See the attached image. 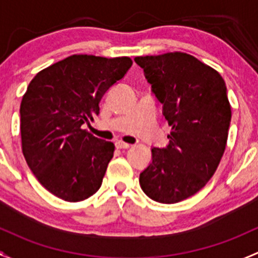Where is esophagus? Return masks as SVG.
<instances>
[{
    "label": "esophagus",
    "instance_id": "1",
    "mask_svg": "<svg viewBox=\"0 0 258 258\" xmlns=\"http://www.w3.org/2000/svg\"><path fill=\"white\" fill-rule=\"evenodd\" d=\"M115 148L116 149H129L130 145L126 144V143H123V142H120V140H118V142L115 143Z\"/></svg>",
    "mask_w": 258,
    "mask_h": 258
}]
</instances>
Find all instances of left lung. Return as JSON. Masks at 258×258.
Segmentation results:
<instances>
[{
  "label": "left lung",
  "mask_w": 258,
  "mask_h": 258,
  "mask_svg": "<svg viewBox=\"0 0 258 258\" xmlns=\"http://www.w3.org/2000/svg\"><path fill=\"white\" fill-rule=\"evenodd\" d=\"M171 126L165 148L151 149L139 184L151 200L175 204L195 195L216 171L231 121L222 77L186 53L137 57Z\"/></svg>",
  "instance_id": "obj_1"
}]
</instances>
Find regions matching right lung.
Returning a JSON list of instances; mask_svg holds the SVG:
<instances>
[{
  "mask_svg": "<svg viewBox=\"0 0 258 258\" xmlns=\"http://www.w3.org/2000/svg\"><path fill=\"white\" fill-rule=\"evenodd\" d=\"M128 57L71 55L39 72L21 103L22 151L49 192L70 203L99 190L114 144L82 129L99 114L103 95L124 78Z\"/></svg>",
  "mask_w": 258,
  "mask_h": 258,
  "instance_id": "obj_1",
  "label": "right lung"
}]
</instances>
